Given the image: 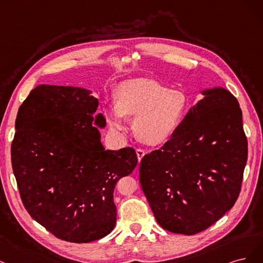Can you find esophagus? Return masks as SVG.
<instances>
[{
  "mask_svg": "<svg viewBox=\"0 0 263 263\" xmlns=\"http://www.w3.org/2000/svg\"><path fill=\"white\" fill-rule=\"evenodd\" d=\"M137 155H138V160H139V163H140L141 159L143 158V156L145 155V152H144V151L141 149V148H138V149H137Z\"/></svg>",
  "mask_w": 263,
  "mask_h": 263,
  "instance_id": "obj_1",
  "label": "esophagus"
}]
</instances>
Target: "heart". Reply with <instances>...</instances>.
Returning <instances> with one entry per match:
<instances>
[{
    "label": "heart",
    "instance_id": "heart-1",
    "mask_svg": "<svg viewBox=\"0 0 263 263\" xmlns=\"http://www.w3.org/2000/svg\"><path fill=\"white\" fill-rule=\"evenodd\" d=\"M188 111V97L179 89L167 88L155 80L137 79L118 86L115 105L107 108V128L114 135L125 129V118L134 117L132 131L146 145H159L171 139Z\"/></svg>",
    "mask_w": 263,
    "mask_h": 263
}]
</instances>
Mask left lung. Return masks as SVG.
Here are the masks:
<instances>
[{
  "mask_svg": "<svg viewBox=\"0 0 263 263\" xmlns=\"http://www.w3.org/2000/svg\"><path fill=\"white\" fill-rule=\"evenodd\" d=\"M182 123L140 164V182L157 223L176 234L206 230L239 196L248 142L238 100L222 87L202 90Z\"/></svg>",
  "mask_w": 263,
  "mask_h": 263,
  "instance_id": "1",
  "label": "left lung"
}]
</instances>
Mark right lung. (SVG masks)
Segmentation results:
<instances>
[{"mask_svg":"<svg viewBox=\"0 0 263 263\" xmlns=\"http://www.w3.org/2000/svg\"><path fill=\"white\" fill-rule=\"evenodd\" d=\"M98 99L81 87L39 85L18 109L11 156L29 215L55 237L89 242L114 230L116 183L138 165L132 147L105 149Z\"/></svg>","mask_w":263,"mask_h":263,"instance_id":"add662e5","label":"right lung"}]
</instances>
